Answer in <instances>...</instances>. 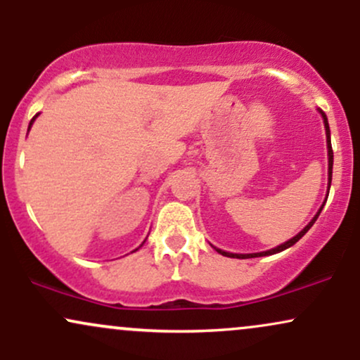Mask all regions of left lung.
Listing matches in <instances>:
<instances>
[{
	"label": "left lung",
	"mask_w": 360,
	"mask_h": 360,
	"mask_svg": "<svg viewBox=\"0 0 360 360\" xmlns=\"http://www.w3.org/2000/svg\"><path fill=\"white\" fill-rule=\"evenodd\" d=\"M320 113H321V117H323V123H325V131H326V148H328V191H330V184H332L333 150H332V140H330V127H328V120H326V115L323 113V111L320 110ZM323 206H325V203L321 205V208H320V210H318V213L315 214V217H313V220L309 221L308 225L304 226V229L301 230V232H300L298 235H296V237H292L291 240H288V242L281 243V245L274 247V249H271V250H266V252H257V254H232V252H225V250H221V249H217V247H214V249H217L218 254L225 255V257H233V259H252V257H264V255H272V254H278V252H283V250L289 249V247H291V245H295V243L298 242L300 238L303 237V235L307 233L309 229H311V226H313V223L316 221L318 214H320V213H321V210H323Z\"/></svg>",
	"instance_id": "1"
}]
</instances>
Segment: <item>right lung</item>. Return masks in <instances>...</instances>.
Listing matches in <instances>:
<instances>
[{
  "label": "right lung",
  "instance_id": "obj_1",
  "mask_svg": "<svg viewBox=\"0 0 360 360\" xmlns=\"http://www.w3.org/2000/svg\"><path fill=\"white\" fill-rule=\"evenodd\" d=\"M37 117H39V115H35V117H34V118H32V122H30V127H32V123H34V122H35V118H37ZM30 127H28V128H30Z\"/></svg>",
  "mask_w": 360,
  "mask_h": 360
}]
</instances>
